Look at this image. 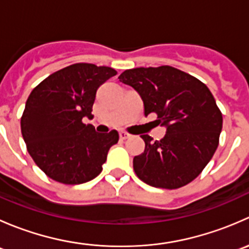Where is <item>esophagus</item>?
Wrapping results in <instances>:
<instances>
[{
  "instance_id": "1",
  "label": "esophagus",
  "mask_w": 249,
  "mask_h": 249,
  "mask_svg": "<svg viewBox=\"0 0 249 249\" xmlns=\"http://www.w3.org/2000/svg\"><path fill=\"white\" fill-rule=\"evenodd\" d=\"M119 137L122 140H127L130 137V135L127 134V132H125V131H120L119 132Z\"/></svg>"
}]
</instances>
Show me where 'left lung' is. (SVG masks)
I'll return each instance as SVG.
<instances>
[{"instance_id":"obj_1","label":"left lung","mask_w":249,"mask_h":249,"mask_svg":"<svg viewBox=\"0 0 249 249\" xmlns=\"http://www.w3.org/2000/svg\"><path fill=\"white\" fill-rule=\"evenodd\" d=\"M118 79L134 88L144 115L157 113L166 134L160 141L142 135L145 148L134 158L137 177L147 184L177 189L192 182L218 147L223 117L212 92L195 77L171 66L126 70Z\"/></svg>"}]
</instances>
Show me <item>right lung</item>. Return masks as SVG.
<instances>
[{
	"mask_svg": "<svg viewBox=\"0 0 249 249\" xmlns=\"http://www.w3.org/2000/svg\"><path fill=\"white\" fill-rule=\"evenodd\" d=\"M117 71L74 64L50 74L31 91L21 117V134L37 166L52 179L82 184L102 171L118 131L99 134L84 118L91 114L96 91Z\"/></svg>",
	"mask_w": 249,
	"mask_h": 249,
	"instance_id": "right-lung-1",
	"label": "right lung"
}]
</instances>
